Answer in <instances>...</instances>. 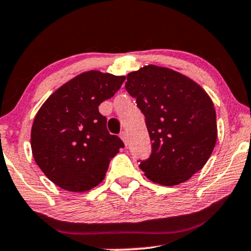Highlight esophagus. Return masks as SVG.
<instances>
[{"label": "esophagus", "mask_w": 251, "mask_h": 251, "mask_svg": "<svg viewBox=\"0 0 251 251\" xmlns=\"http://www.w3.org/2000/svg\"><path fill=\"white\" fill-rule=\"evenodd\" d=\"M120 137H121V140H122L123 142H125L126 146V144H128V134H126V131H122L120 134Z\"/></svg>", "instance_id": "1"}]
</instances>
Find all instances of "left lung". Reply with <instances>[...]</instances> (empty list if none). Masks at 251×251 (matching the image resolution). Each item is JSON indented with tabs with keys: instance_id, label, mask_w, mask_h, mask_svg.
I'll return each mask as SVG.
<instances>
[{
	"instance_id": "obj_1",
	"label": "left lung",
	"mask_w": 251,
	"mask_h": 251,
	"mask_svg": "<svg viewBox=\"0 0 251 251\" xmlns=\"http://www.w3.org/2000/svg\"><path fill=\"white\" fill-rule=\"evenodd\" d=\"M126 89L136 99L151 141L149 158L140 161L147 177L170 187L201 170L217 140L208 94L187 76L152 64L129 73Z\"/></svg>"
}]
</instances>
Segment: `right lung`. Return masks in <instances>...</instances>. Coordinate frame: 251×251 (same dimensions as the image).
Segmentation results:
<instances>
[{"instance_id":"right-lung-1","label":"right lung","mask_w":251,"mask_h":251,"mask_svg":"<svg viewBox=\"0 0 251 251\" xmlns=\"http://www.w3.org/2000/svg\"><path fill=\"white\" fill-rule=\"evenodd\" d=\"M126 76L97 70L58 88L43 103L31 128V150L44 175L62 189L83 193L104 178L122 140L110 135L99 105L115 95Z\"/></svg>"}]
</instances>
